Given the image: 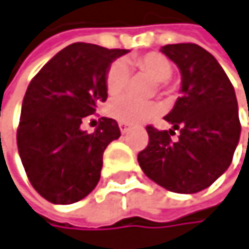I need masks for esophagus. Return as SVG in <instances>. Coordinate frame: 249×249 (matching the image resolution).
I'll use <instances>...</instances> for the list:
<instances>
[{
    "label": "esophagus",
    "mask_w": 249,
    "mask_h": 249,
    "mask_svg": "<svg viewBox=\"0 0 249 249\" xmlns=\"http://www.w3.org/2000/svg\"><path fill=\"white\" fill-rule=\"evenodd\" d=\"M128 128H130L128 124H125V122H119V130H121V133H122V134H124V133H127V131H128Z\"/></svg>",
    "instance_id": "esophagus-1"
}]
</instances>
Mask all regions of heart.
Segmentation results:
<instances>
[{"instance_id": "obj_1", "label": "heart", "mask_w": 249, "mask_h": 249, "mask_svg": "<svg viewBox=\"0 0 249 249\" xmlns=\"http://www.w3.org/2000/svg\"><path fill=\"white\" fill-rule=\"evenodd\" d=\"M134 65L140 70L151 74L155 80L164 87L166 80L173 74V65L170 59L158 52H149L136 56L133 59ZM130 79L128 64L124 59L112 62L106 73V89L110 95H118L125 89ZM106 112L109 116L125 122V124H142L154 118L160 112V106L155 101H139L131 97H118L107 103Z\"/></svg>"}]
</instances>
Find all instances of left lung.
Instances as JSON below:
<instances>
[{"instance_id": "left-lung-1", "label": "left lung", "mask_w": 249, "mask_h": 249, "mask_svg": "<svg viewBox=\"0 0 249 249\" xmlns=\"http://www.w3.org/2000/svg\"><path fill=\"white\" fill-rule=\"evenodd\" d=\"M161 52L178 65L182 95L164 116L173 130L148 125L149 143L137 161L160 187L194 194L212 185L233 160L241 136L237 100L223 67L203 47L179 43L162 46ZM175 129L178 142L170 139Z\"/></svg>"}]
</instances>
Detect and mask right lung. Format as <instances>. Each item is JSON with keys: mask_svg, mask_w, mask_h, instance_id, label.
Instances as JSON below:
<instances>
[{"mask_svg": "<svg viewBox=\"0 0 249 249\" xmlns=\"http://www.w3.org/2000/svg\"><path fill=\"white\" fill-rule=\"evenodd\" d=\"M127 49L73 43L58 52L28 85L18 127L26 176L47 202L71 205L98 184L103 152L121 136L118 122L98 119L88 134L82 119L107 100L106 73Z\"/></svg>", "mask_w": 249, "mask_h": 249, "instance_id": "obj_1", "label": "right lung"}]
</instances>
